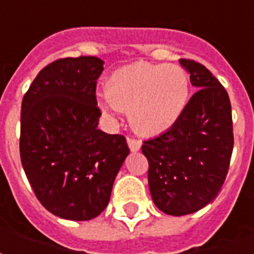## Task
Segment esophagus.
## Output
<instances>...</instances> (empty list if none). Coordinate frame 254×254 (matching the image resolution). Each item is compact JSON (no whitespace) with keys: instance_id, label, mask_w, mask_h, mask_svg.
<instances>
[{"instance_id":"esophagus-1","label":"esophagus","mask_w":254,"mask_h":254,"mask_svg":"<svg viewBox=\"0 0 254 254\" xmlns=\"http://www.w3.org/2000/svg\"><path fill=\"white\" fill-rule=\"evenodd\" d=\"M127 145H129V148H130L132 152H136V151L141 148V141L137 140V138L127 137Z\"/></svg>"}]
</instances>
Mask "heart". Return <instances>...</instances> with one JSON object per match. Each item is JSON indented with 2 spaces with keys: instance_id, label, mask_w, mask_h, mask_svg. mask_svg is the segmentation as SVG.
<instances>
[{
  "instance_id": "obj_1",
  "label": "heart",
  "mask_w": 254,
  "mask_h": 254,
  "mask_svg": "<svg viewBox=\"0 0 254 254\" xmlns=\"http://www.w3.org/2000/svg\"><path fill=\"white\" fill-rule=\"evenodd\" d=\"M105 92L102 110L127 111L136 132L155 136L180 121L189 102L190 81L178 65L137 61L111 73Z\"/></svg>"
}]
</instances>
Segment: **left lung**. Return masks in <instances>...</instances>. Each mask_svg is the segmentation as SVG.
Instances as JSON below:
<instances>
[{
    "label": "left lung",
    "instance_id": "left-lung-1",
    "mask_svg": "<svg viewBox=\"0 0 254 254\" xmlns=\"http://www.w3.org/2000/svg\"><path fill=\"white\" fill-rule=\"evenodd\" d=\"M198 91L174 127L141 147L155 205L173 216L193 213L218 196L233 154L229 95L207 67L180 60Z\"/></svg>",
    "mask_w": 254,
    "mask_h": 254
}]
</instances>
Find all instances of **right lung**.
<instances>
[{
  "instance_id": "obj_1",
  "label": "right lung",
  "mask_w": 254,
  "mask_h": 254,
  "mask_svg": "<svg viewBox=\"0 0 254 254\" xmlns=\"http://www.w3.org/2000/svg\"><path fill=\"white\" fill-rule=\"evenodd\" d=\"M98 57L63 58L38 73L21 102L20 158L49 212L67 220L96 218L129 155L127 138L98 129Z\"/></svg>"
}]
</instances>
